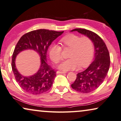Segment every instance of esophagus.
<instances>
[{"instance_id":"1","label":"esophagus","mask_w":121,"mask_h":121,"mask_svg":"<svg viewBox=\"0 0 121 121\" xmlns=\"http://www.w3.org/2000/svg\"><path fill=\"white\" fill-rule=\"evenodd\" d=\"M57 74H65L66 73L65 71H60V70H59V71H57Z\"/></svg>"}]
</instances>
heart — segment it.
<instances>
[{
  "instance_id": "b5f03b06",
  "label": "heart",
  "mask_w": 121,
  "mask_h": 121,
  "mask_svg": "<svg viewBox=\"0 0 121 121\" xmlns=\"http://www.w3.org/2000/svg\"><path fill=\"white\" fill-rule=\"evenodd\" d=\"M62 46L64 48H71L69 56L70 58L64 61L59 65V68L64 71L85 68L92 60L94 53L93 41L87 36L80 37L74 34L66 35L60 39ZM62 48L58 44H52L49 48L50 58L55 64L62 59Z\"/></svg>"
}]
</instances>
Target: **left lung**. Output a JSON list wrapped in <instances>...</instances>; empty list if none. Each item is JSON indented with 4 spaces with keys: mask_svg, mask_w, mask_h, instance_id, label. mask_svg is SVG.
<instances>
[{
    "mask_svg": "<svg viewBox=\"0 0 121 121\" xmlns=\"http://www.w3.org/2000/svg\"><path fill=\"white\" fill-rule=\"evenodd\" d=\"M93 41L95 47L94 60L84 71L79 73L76 80L71 84L73 89L78 92L88 93L97 89L104 80L110 66V56L106 45L100 36L91 30L75 28Z\"/></svg>",
    "mask_w": 121,
    "mask_h": 121,
    "instance_id": "8db88e82",
    "label": "left lung"
}]
</instances>
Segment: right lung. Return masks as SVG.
Returning a JSON list of instances; mask_svg holds the SVG:
<instances>
[{"instance_id": "add662e5", "label": "right lung", "mask_w": 121, "mask_h": 121, "mask_svg": "<svg viewBox=\"0 0 121 121\" xmlns=\"http://www.w3.org/2000/svg\"><path fill=\"white\" fill-rule=\"evenodd\" d=\"M63 32L40 29L26 33L18 41L12 55V68L17 82L24 91L32 94H40L51 88L56 71L47 63V52L52 42ZM28 49H33L39 53L41 66L36 74L26 77L16 70L15 60L20 52Z\"/></svg>"}]
</instances>
